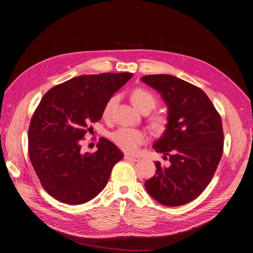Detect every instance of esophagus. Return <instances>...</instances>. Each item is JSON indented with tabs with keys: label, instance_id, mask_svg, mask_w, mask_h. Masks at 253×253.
Here are the masks:
<instances>
[{
	"label": "esophagus",
	"instance_id": "34e87169",
	"mask_svg": "<svg viewBox=\"0 0 253 253\" xmlns=\"http://www.w3.org/2000/svg\"><path fill=\"white\" fill-rule=\"evenodd\" d=\"M125 159L132 160V162H138V160H139V157H138V156L131 155V154H126V155H125Z\"/></svg>",
	"mask_w": 253,
	"mask_h": 253
}]
</instances>
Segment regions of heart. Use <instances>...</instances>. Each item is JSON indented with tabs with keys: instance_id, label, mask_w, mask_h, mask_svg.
<instances>
[{
	"instance_id": "heart-1",
	"label": "heart",
	"mask_w": 253,
	"mask_h": 253,
	"mask_svg": "<svg viewBox=\"0 0 253 253\" xmlns=\"http://www.w3.org/2000/svg\"><path fill=\"white\" fill-rule=\"evenodd\" d=\"M133 104L140 112L149 111L151 112L157 104V99L150 90L145 88H136L133 90L131 95ZM116 102V97L110 98L104 108L102 110V117L104 119H109L111 117L113 106ZM166 124V119L162 116H156L153 118V126L156 128H162ZM111 138L114 143L119 147L121 150L126 152H135L138 150L140 145L145 140V135L140 129L131 128V127H120L113 132Z\"/></svg>"
}]
</instances>
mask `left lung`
<instances>
[{"instance_id": "8db88e82", "label": "left lung", "mask_w": 253, "mask_h": 253, "mask_svg": "<svg viewBox=\"0 0 253 253\" xmlns=\"http://www.w3.org/2000/svg\"><path fill=\"white\" fill-rule=\"evenodd\" d=\"M141 81L162 96L168 108L164 134L153 148L170 162L155 163L156 174L144 182L159 204L192 202L209 185L223 155L221 118L211 100L193 84L171 75H148Z\"/></svg>"}]
</instances>
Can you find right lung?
<instances>
[{
  "label": "right lung",
  "instance_id": "right-lung-1",
  "mask_svg": "<svg viewBox=\"0 0 253 253\" xmlns=\"http://www.w3.org/2000/svg\"><path fill=\"white\" fill-rule=\"evenodd\" d=\"M133 77L131 73L83 75L50 88L34 113L29 158L41 185L57 201L81 205L108 183L122 152L102 138L98 150L81 153V140L102 117L104 104Z\"/></svg>",
  "mask_w": 253,
  "mask_h": 253
}]
</instances>
